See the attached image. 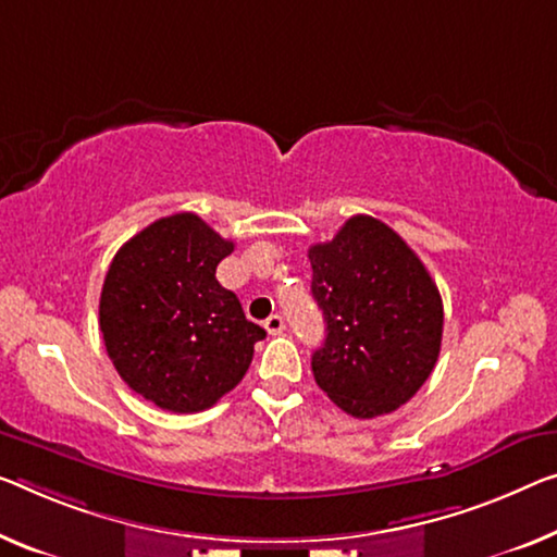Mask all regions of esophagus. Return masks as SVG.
Returning <instances> with one entry per match:
<instances>
[{"mask_svg": "<svg viewBox=\"0 0 557 557\" xmlns=\"http://www.w3.org/2000/svg\"><path fill=\"white\" fill-rule=\"evenodd\" d=\"M263 329H267L271 336H276V333L284 331V319H281L278 313H271L267 321H263Z\"/></svg>", "mask_w": 557, "mask_h": 557, "instance_id": "esophagus-1", "label": "esophagus"}]
</instances>
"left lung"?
Masks as SVG:
<instances>
[{
    "label": "left lung",
    "instance_id": "8db88e82",
    "mask_svg": "<svg viewBox=\"0 0 557 557\" xmlns=\"http://www.w3.org/2000/svg\"><path fill=\"white\" fill-rule=\"evenodd\" d=\"M308 261L326 321V341L311 358L315 383L354 418L393 413L438 361V286L396 231L363 213L311 246Z\"/></svg>",
    "mask_w": 557,
    "mask_h": 557
}]
</instances>
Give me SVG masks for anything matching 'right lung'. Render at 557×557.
<instances>
[{
	"mask_svg": "<svg viewBox=\"0 0 557 557\" xmlns=\"http://www.w3.org/2000/svg\"><path fill=\"white\" fill-rule=\"evenodd\" d=\"M234 251L196 213H174L132 236L107 271L99 329L126 386L171 413H199L249 371L267 336L244 315L216 267Z\"/></svg>",
	"mask_w": 557,
	"mask_h": 557,
	"instance_id": "right-lung-1",
	"label": "right lung"
}]
</instances>
